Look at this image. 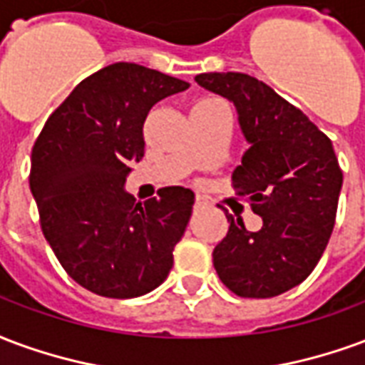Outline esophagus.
Masks as SVG:
<instances>
[{"label":"esophagus","mask_w":365,"mask_h":365,"mask_svg":"<svg viewBox=\"0 0 365 365\" xmlns=\"http://www.w3.org/2000/svg\"><path fill=\"white\" fill-rule=\"evenodd\" d=\"M204 204H208V200L200 196V194H196V206H204Z\"/></svg>","instance_id":"obj_1"}]
</instances>
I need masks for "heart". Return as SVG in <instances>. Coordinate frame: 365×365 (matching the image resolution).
<instances>
[{
    "instance_id": "obj_1",
    "label": "heart",
    "mask_w": 365,
    "mask_h": 365,
    "mask_svg": "<svg viewBox=\"0 0 365 365\" xmlns=\"http://www.w3.org/2000/svg\"><path fill=\"white\" fill-rule=\"evenodd\" d=\"M206 103H208V101H200V103H198V105H196V106H204V105H206Z\"/></svg>"
}]
</instances>
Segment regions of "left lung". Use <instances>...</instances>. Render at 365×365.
<instances>
[{
    "instance_id": "1",
    "label": "left lung",
    "mask_w": 365,
    "mask_h": 365,
    "mask_svg": "<svg viewBox=\"0 0 365 365\" xmlns=\"http://www.w3.org/2000/svg\"><path fill=\"white\" fill-rule=\"evenodd\" d=\"M194 79L237 108L249 150L231 179L262 217L249 231L225 210L230 231L212 252L215 272L241 297L284 294L313 272L331 239L342 188L332 142L257 77L214 71Z\"/></svg>"
}]
</instances>
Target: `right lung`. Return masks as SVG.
Here are the masks:
<instances>
[{
    "label": "right lung",
    "instance_id": "add662e5",
    "mask_svg": "<svg viewBox=\"0 0 365 365\" xmlns=\"http://www.w3.org/2000/svg\"><path fill=\"white\" fill-rule=\"evenodd\" d=\"M188 83L138 63L93 73L50 114L31 155V192L56 259L93 294L138 297L163 284L194 192L165 186L135 202L124 190L143 157V122Z\"/></svg>",
    "mask_w": 365,
    "mask_h": 365
}]
</instances>
